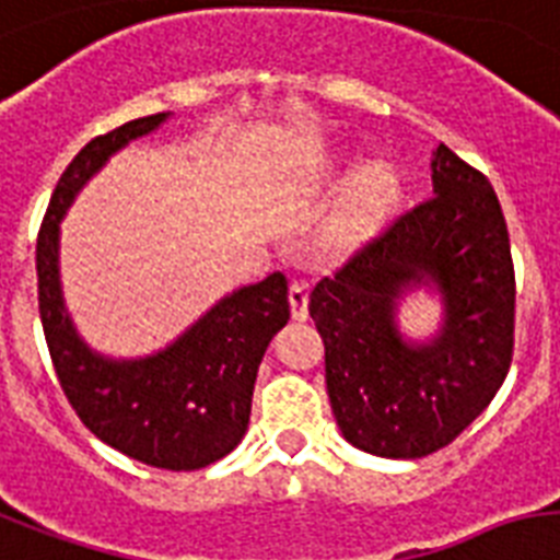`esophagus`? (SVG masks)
<instances>
[{"instance_id": "1", "label": "esophagus", "mask_w": 560, "mask_h": 560, "mask_svg": "<svg viewBox=\"0 0 560 560\" xmlns=\"http://www.w3.org/2000/svg\"><path fill=\"white\" fill-rule=\"evenodd\" d=\"M290 313H293L295 322L307 319V288H304L302 281H293L290 284Z\"/></svg>"}]
</instances>
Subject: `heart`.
<instances>
[{
	"label": "heart",
	"mask_w": 560,
	"mask_h": 560,
	"mask_svg": "<svg viewBox=\"0 0 560 560\" xmlns=\"http://www.w3.org/2000/svg\"><path fill=\"white\" fill-rule=\"evenodd\" d=\"M327 175L339 172V161L325 163ZM399 177L390 170L388 163H368L357 172V177L342 195V201L336 207L327 235L339 247H357L368 235L374 233L376 226L383 224L388 215L390 203L397 201Z\"/></svg>",
	"instance_id": "1"
}]
</instances>
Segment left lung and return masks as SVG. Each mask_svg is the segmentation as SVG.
<instances>
[{
  "label": "left lung",
  "instance_id": "obj_1",
  "mask_svg": "<svg viewBox=\"0 0 560 560\" xmlns=\"http://www.w3.org/2000/svg\"><path fill=\"white\" fill-rule=\"evenodd\" d=\"M431 192L322 279L307 304L336 425L390 460L452 443L492 402L515 345V270L492 184L440 143ZM422 287L441 293L444 322L417 343L396 311Z\"/></svg>",
  "mask_w": 560,
  "mask_h": 560
}]
</instances>
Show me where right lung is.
I'll return each mask as SVG.
<instances>
[{"instance_id":"right-lung-1","label":"right lung","mask_w":560,"mask_h":560,"mask_svg":"<svg viewBox=\"0 0 560 560\" xmlns=\"http://www.w3.org/2000/svg\"><path fill=\"white\" fill-rule=\"evenodd\" d=\"M170 112L122 122L85 143L59 177L36 238L39 316L54 371L85 429L131 460L192 471L221 460L247 434L256 374L267 345L290 319L288 279L226 293L163 351L112 359L77 334L59 284V224L91 177Z\"/></svg>"}]
</instances>
